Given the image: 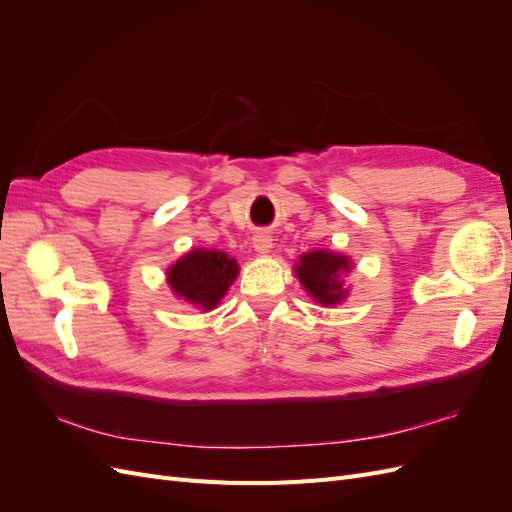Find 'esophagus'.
Listing matches in <instances>:
<instances>
[{
	"mask_svg": "<svg viewBox=\"0 0 512 512\" xmlns=\"http://www.w3.org/2000/svg\"><path fill=\"white\" fill-rule=\"evenodd\" d=\"M271 247H273V239H271L269 232L267 230L256 232V235H254V250L258 254H269Z\"/></svg>",
	"mask_w": 512,
	"mask_h": 512,
	"instance_id": "esophagus-1",
	"label": "esophagus"
}]
</instances>
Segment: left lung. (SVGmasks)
<instances>
[{
  "instance_id": "8db88e82",
  "label": "left lung",
  "mask_w": 512,
  "mask_h": 512,
  "mask_svg": "<svg viewBox=\"0 0 512 512\" xmlns=\"http://www.w3.org/2000/svg\"><path fill=\"white\" fill-rule=\"evenodd\" d=\"M350 262L342 254L331 252H309L294 267L301 284L312 297L322 305H335L346 299V290L342 288V273H348Z\"/></svg>"
}]
</instances>
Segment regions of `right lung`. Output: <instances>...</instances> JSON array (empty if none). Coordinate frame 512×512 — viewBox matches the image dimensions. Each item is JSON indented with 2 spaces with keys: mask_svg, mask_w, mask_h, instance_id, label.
<instances>
[{
  "mask_svg": "<svg viewBox=\"0 0 512 512\" xmlns=\"http://www.w3.org/2000/svg\"><path fill=\"white\" fill-rule=\"evenodd\" d=\"M237 273V262L224 252L194 250L168 269V284L185 301L211 309L220 303Z\"/></svg>",
  "mask_w": 512,
  "mask_h": 512,
  "instance_id": "right-lung-1",
  "label": "right lung"
}]
</instances>
